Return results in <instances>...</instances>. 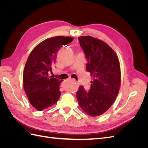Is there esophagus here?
<instances>
[{"label": "esophagus", "instance_id": "esophagus-1", "mask_svg": "<svg viewBox=\"0 0 148 148\" xmlns=\"http://www.w3.org/2000/svg\"><path fill=\"white\" fill-rule=\"evenodd\" d=\"M71 80H72V81H73V82H75V83H77V81H76V80H75V79H72Z\"/></svg>", "mask_w": 148, "mask_h": 148}]
</instances>
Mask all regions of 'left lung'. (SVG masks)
<instances>
[{
  "mask_svg": "<svg viewBox=\"0 0 148 148\" xmlns=\"http://www.w3.org/2000/svg\"><path fill=\"white\" fill-rule=\"evenodd\" d=\"M88 60L86 71L92 77L91 88L79 86L77 98L85 113L96 117L104 114L113 104L121 84L120 62L108 44L89 36L78 37Z\"/></svg>",
  "mask_w": 148,
  "mask_h": 148,
  "instance_id": "obj_1",
  "label": "left lung"
}]
</instances>
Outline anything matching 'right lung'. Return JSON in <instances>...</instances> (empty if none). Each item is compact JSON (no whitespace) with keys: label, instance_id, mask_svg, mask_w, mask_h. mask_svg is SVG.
<instances>
[{"label":"right lung","instance_id":"1","mask_svg":"<svg viewBox=\"0 0 148 148\" xmlns=\"http://www.w3.org/2000/svg\"><path fill=\"white\" fill-rule=\"evenodd\" d=\"M73 40L68 36L46 39L38 44L28 57L23 70V88L30 104L36 110L49 108L59 99L62 80L49 77V73L55 64L57 51Z\"/></svg>","mask_w":148,"mask_h":148}]
</instances>
